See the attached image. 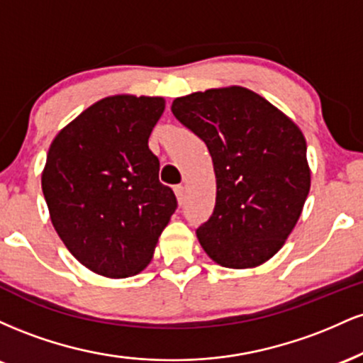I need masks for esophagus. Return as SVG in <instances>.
Segmentation results:
<instances>
[{"label":"esophagus","mask_w":363,"mask_h":363,"mask_svg":"<svg viewBox=\"0 0 363 363\" xmlns=\"http://www.w3.org/2000/svg\"><path fill=\"white\" fill-rule=\"evenodd\" d=\"M174 193H176V196H177V201L182 203V199H184V186L182 184L174 186Z\"/></svg>","instance_id":"1"}]
</instances>
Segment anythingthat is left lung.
<instances>
[{"instance_id": "8db88e82", "label": "left lung", "mask_w": 363, "mask_h": 363, "mask_svg": "<svg viewBox=\"0 0 363 363\" xmlns=\"http://www.w3.org/2000/svg\"><path fill=\"white\" fill-rule=\"evenodd\" d=\"M174 116L210 150L216 203L196 235L225 268H254L281 249L311 189L302 131L261 95L227 86L179 97Z\"/></svg>"}]
</instances>
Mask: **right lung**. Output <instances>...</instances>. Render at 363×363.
<instances>
[{
  "label": "right lung",
  "mask_w": 363,
  "mask_h": 363,
  "mask_svg": "<svg viewBox=\"0 0 363 363\" xmlns=\"http://www.w3.org/2000/svg\"><path fill=\"white\" fill-rule=\"evenodd\" d=\"M164 109L162 97H106L62 128L49 148L43 193L51 222L68 251L102 277L147 268L177 208L148 148Z\"/></svg>",
  "instance_id": "1"
}]
</instances>
